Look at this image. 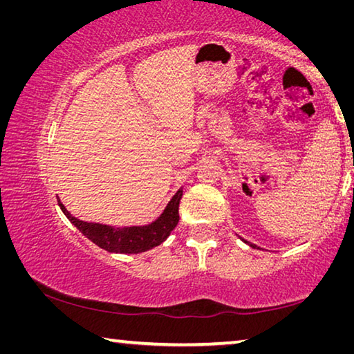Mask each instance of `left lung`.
<instances>
[{
  "label": "left lung",
  "instance_id": "obj_1",
  "mask_svg": "<svg viewBox=\"0 0 354 354\" xmlns=\"http://www.w3.org/2000/svg\"><path fill=\"white\" fill-rule=\"evenodd\" d=\"M243 242H245V243H248L247 241H243ZM248 245H250V247H253V248H256V245H253V243H248Z\"/></svg>",
  "mask_w": 354,
  "mask_h": 354
}]
</instances>
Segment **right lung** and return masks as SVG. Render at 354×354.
<instances>
[{"label":"right lung","mask_w":354,"mask_h":354,"mask_svg":"<svg viewBox=\"0 0 354 354\" xmlns=\"http://www.w3.org/2000/svg\"><path fill=\"white\" fill-rule=\"evenodd\" d=\"M183 196V187L171 196L169 205L165 206L164 212L158 218L148 225L142 226H109L101 223H88V221L80 220L71 215L62 201L57 198L59 206L71 223L80 230L88 241H92L100 248L109 253H123V254H137L148 251L162 243L170 232L175 230L179 221V200Z\"/></svg>","instance_id":"1"}]
</instances>
